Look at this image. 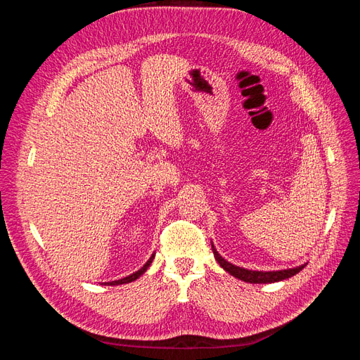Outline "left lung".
<instances>
[{
  "label": "left lung",
  "instance_id": "left-lung-1",
  "mask_svg": "<svg viewBox=\"0 0 360 360\" xmlns=\"http://www.w3.org/2000/svg\"><path fill=\"white\" fill-rule=\"evenodd\" d=\"M212 249H213V255L216 258L217 263L219 266L228 271L231 276L249 282V284H271V282H279V281H284L288 279L294 275H297L299 271L307 266V263L297 266V267H292V269H284V270H271V271H263V270H249V269H243V267H238L231 264L230 261H226L219 252H217L216 248L212 243Z\"/></svg>",
  "mask_w": 360,
  "mask_h": 360
}]
</instances>
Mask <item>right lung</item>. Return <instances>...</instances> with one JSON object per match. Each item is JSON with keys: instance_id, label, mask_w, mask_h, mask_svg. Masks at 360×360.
Here are the masks:
<instances>
[{"instance_id": "1", "label": "right lung", "mask_w": 360, "mask_h": 360, "mask_svg": "<svg viewBox=\"0 0 360 360\" xmlns=\"http://www.w3.org/2000/svg\"><path fill=\"white\" fill-rule=\"evenodd\" d=\"M153 258H155V254L151 255L150 258H148V261L147 263L141 267L139 270H136L135 274H132V275H129V276H126V278H122V279H117V281H111V282H105V285H122V284H129V282H132V281H136L141 275L144 274V271L150 267V264H151V261H153Z\"/></svg>"}]
</instances>
